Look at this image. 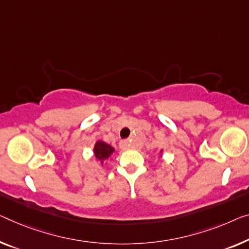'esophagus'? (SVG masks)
Segmentation results:
<instances>
[{
  "instance_id": "34e87169",
  "label": "esophagus",
  "mask_w": 249,
  "mask_h": 249,
  "mask_svg": "<svg viewBox=\"0 0 249 249\" xmlns=\"http://www.w3.org/2000/svg\"><path fill=\"white\" fill-rule=\"evenodd\" d=\"M120 146L121 148H123V150H126V148L131 147V143H129L127 140H123L120 142Z\"/></svg>"
}]
</instances>
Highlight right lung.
Here are the masks:
<instances>
[{"label": "right lung", "mask_w": 249, "mask_h": 249, "mask_svg": "<svg viewBox=\"0 0 249 249\" xmlns=\"http://www.w3.org/2000/svg\"><path fill=\"white\" fill-rule=\"evenodd\" d=\"M94 152L96 159L101 161V163H103L104 160H106L107 158L110 157V154L114 152V148L104 142H97L95 145Z\"/></svg>", "instance_id": "add662e5"}]
</instances>
